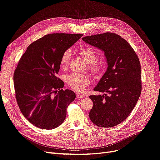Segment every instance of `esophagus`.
I'll list each match as a JSON object with an SVG mask.
<instances>
[{"label":"esophagus","instance_id":"esophagus-1","mask_svg":"<svg viewBox=\"0 0 160 160\" xmlns=\"http://www.w3.org/2000/svg\"><path fill=\"white\" fill-rule=\"evenodd\" d=\"M76 97H78V99H82V98H84V96L80 93H76Z\"/></svg>","mask_w":160,"mask_h":160}]
</instances>
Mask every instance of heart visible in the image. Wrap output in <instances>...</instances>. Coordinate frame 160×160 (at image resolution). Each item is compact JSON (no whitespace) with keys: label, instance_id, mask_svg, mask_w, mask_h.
Here are the masks:
<instances>
[{"label":"heart","instance_id":"1","mask_svg":"<svg viewBox=\"0 0 160 160\" xmlns=\"http://www.w3.org/2000/svg\"><path fill=\"white\" fill-rule=\"evenodd\" d=\"M82 58L88 65H89V69L95 75L100 74L104 68L105 64L102 62H97V54L95 52L89 48H83L78 50ZM71 52L70 50H65L61 55L60 59V66L62 68L65 69L67 68ZM66 82L68 87L76 92L84 91L86 87L91 83V78L88 75L78 74L72 73L67 76L65 78Z\"/></svg>","mask_w":160,"mask_h":160}]
</instances>
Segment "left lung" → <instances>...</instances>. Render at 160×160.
I'll return each mask as SVG.
<instances>
[{
	"label": "left lung",
	"instance_id": "obj_1",
	"mask_svg": "<svg viewBox=\"0 0 160 160\" xmlns=\"http://www.w3.org/2000/svg\"><path fill=\"white\" fill-rule=\"evenodd\" d=\"M101 50L108 67L95 87L102 95H90L93 106L89 118L96 126L114 127L126 120L141 93V64L134 50L118 34L105 32L82 38Z\"/></svg>",
	"mask_w": 160,
	"mask_h": 160
}]
</instances>
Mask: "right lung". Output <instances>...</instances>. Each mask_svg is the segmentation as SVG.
<instances>
[{"label": "right lung", "mask_w": 160, "mask_h": 160, "mask_svg": "<svg viewBox=\"0 0 160 160\" xmlns=\"http://www.w3.org/2000/svg\"><path fill=\"white\" fill-rule=\"evenodd\" d=\"M82 34H46L27 48L13 74L16 98L21 112L34 126L52 129L63 123L67 108L76 98L56 76L63 53Z\"/></svg>", "instance_id": "1"}]
</instances>
